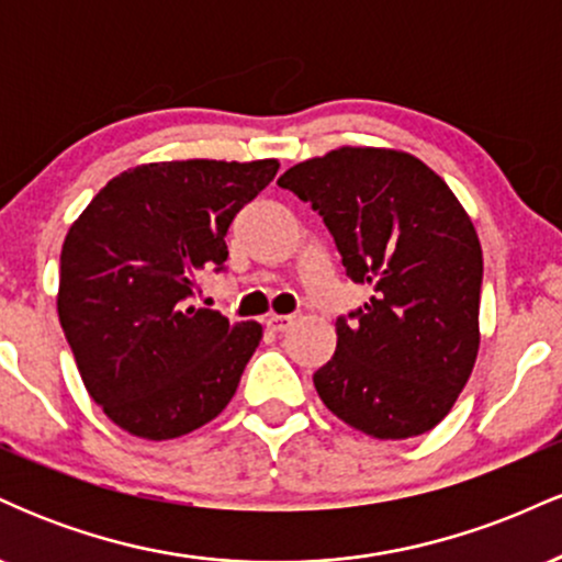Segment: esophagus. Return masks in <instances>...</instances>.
<instances>
[{
	"mask_svg": "<svg viewBox=\"0 0 562 562\" xmlns=\"http://www.w3.org/2000/svg\"><path fill=\"white\" fill-rule=\"evenodd\" d=\"M290 325H293V317H290V314H269L267 317V327L272 333H285Z\"/></svg>",
	"mask_w": 562,
	"mask_h": 562,
	"instance_id": "obj_1",
	"label": "esophagus"
}]
</instances>
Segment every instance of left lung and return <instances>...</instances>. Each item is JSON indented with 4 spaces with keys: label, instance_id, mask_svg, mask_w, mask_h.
Listing matches in <instances>:
<instances>
[{
    "label": "left lung",
    "instance_id": "8db88e82",
    "mask_svg": "<svg viewBox=\"0 0 562 562\" xmlns=\"http://www.w3.org/2000/svg\"><path fill=\"white\" fill-rule=\"evenodd\" d=\"M322 216L348 280L370 301L335 319L338 346L314 372L335 417L372 438L436 428L479 353L483 256L447 182L409 153L340 147L277 179Z\"/></svg>",
    "mask_w": 562,
    "mask_h": 562
}]
</instances>
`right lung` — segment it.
<instances>
[{
    "label": "right lung",
    "mask_w": 562,
    "mask_h": 562,
    "mask_svg": "<svg viewBox=\"0 0 562 562\" xmlns=\"http://www.w3.org/2000/svg\"><path fill=\"white\" fill-rule=\"evenodd\" d=\"M277 160H171L111 179L68 229L57 314L89 396L119 428L164 441L235 396L259 322L192 306L198 277L224 272L232 218Z\"/></svg>",
    "instance_id": "1"
}]
</instances>
